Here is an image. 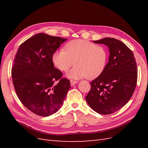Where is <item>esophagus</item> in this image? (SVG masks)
Segmentation results:
<instances>
[{"label":"esophagus","mask_w":148,"mask_h":148,"mask_svg":"<svg viewBox=\"0 0 148 148\" xmlns=\"http://www.w3.org/2000/svg\"><path fill=\"white\" fill-rule=\"evenodd\" d=\"M77 83H78V82H77V81H74V80H70L71 86H73V85L76 84Z\"/></svg>","instance_id":"1"}]
</instances>
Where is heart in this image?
Listing matches in <instances>:
<instances>
[{"label":"heart","instance_id":"obj_1","mask_svg":"<svg viewBox=\"0 0 148 148\" xmlns=\"http://www.w3.org/2000/svg\"><path fill=\"white\" fill-rule=\"evenodd\" d=\"M53 64L62 71H68L74 64L76 65L66 74L69 78L80 79L96 78L103 72L107 60L106 49L96 46L86 40L75 39L65 46V51L58 50L53 53Z\"/></svg>","mask_w":148,"mask_h":148}]
</instances>
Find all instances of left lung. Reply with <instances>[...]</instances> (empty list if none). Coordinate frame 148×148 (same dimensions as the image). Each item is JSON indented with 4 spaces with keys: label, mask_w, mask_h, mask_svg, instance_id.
<instances>
[{
    "label": "left lung",
    "mask_w": 148,
    "mask_h": 148,
    "mask_svg": "<svg viewBox=\"0 0 148 148\" xmlns=\"http://www.w3.org/2000/svg\"><path fill=\"white\" fill-rule=\"evenodd\" d=\"M96 44L109 47V62L103 72L91 82L86 101L98 114L108 115L118 111L130 99L138 78L137 66L133 53L122 41L105 38Z\"/></svg>",
    "instance_id": "8db88e82"
}]
</instances>
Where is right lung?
<instances>
[{
  "label": "right lung",
  "mask_w": 148,
  "mask_h": 148,
  "mask_svg": "<svg viewBox=\"0 0 148 148\" xmlns=\"http://www.w3.org/2000/svg\"><path fill=\"white\" fill-rule=\"evenodd\" d=\"M66 40L38 33L22 43L15 55L12 77L16 95L38 115L47 117L57 112L71 88L52 60L53 53Z\"/></svg>",
  "instance_id": "add662e5"
}]
</instances>
